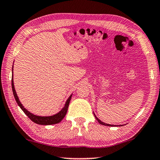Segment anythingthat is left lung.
<instances>
[{"mask_svg":"<svg viewBox=\"0 0 160 160\" xmlns=\"http://www.w3.org/2000/svg\"><path fill=\"white\" fill-rule=\"evenodd\" d=\"M94 117L96 118V119H97V120H98V122H99V123H100L101 125H103V126H111V125H110V124H107V123H105V122H102L100 120H99L98 118H97L95 116V115H94Z\"/></svg>","mask_w":160,"mask_h":160,"instance_id":"obj_1","label":"left lung"}]
</instances>
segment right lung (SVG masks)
<instances>
[{
    "mask_svg": "<svg viewBox=\"0 0 160 160\" xmlns=\"http://www.w3.org/2000/svg\"><path fill=\"white\" fill-rule=\"evenodd\" d=\"M11 86H12V90H13V96H14L16 101H17V102L18 105V106H19L21 109H22V110L24 111V112L25 113V114H26L27 116L29 118V119L32 120V121H33L34 122H35V123L39 124V125L56 124V123H58V122H61V120L63 119V118L66 116L67 111H68L69 102H70L71 99V95L68 99V100L66 101V105H65V107L63 109H62V110L60 111V112L58 113V114H55V115H52V116H49V117L37 116V115L32 114L31 112H29L28 110H26V109L24 108V106L22 105V103L20 102L19 99H18V98L17 92H16V91H15L14 85H13V76H12V78H11Z\"/></svg>",
    "mask_w": 160,
    "mask_h": 160,
    "instance_id": "right-lung-1",
    "label": "right lung"
}]
</instances>
